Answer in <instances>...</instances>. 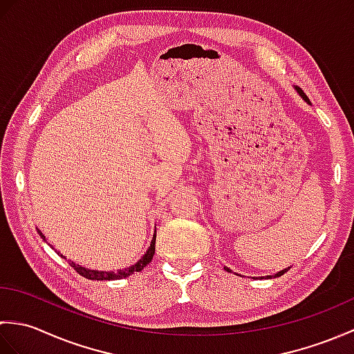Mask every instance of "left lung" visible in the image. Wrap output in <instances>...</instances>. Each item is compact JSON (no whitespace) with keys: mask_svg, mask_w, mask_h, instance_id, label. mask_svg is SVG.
Returning a JSON list of instances; mask_svg holds the SVG:
<instances>
[{"mask_svg":"<svg viewBox=\"0 0 354 354\" xmlns=\"http://www.w3.org/2000/svg\"><path fill=\"white\" fill-rule=\"evenodd\" d=\"M295 89H297V91H298V94H299V95H301V97H303V99H304V100H306L307 103H310V102H309V99H307V95H306V94L303 93V89H301V88H298V86H295ZM225 269H227V270H230L228 268H225ZM288 269H289V268H288ZM288 269H283V270H280V272H277V274H275V277H281V275H283V274H284V272H286V270H288ZM270 278H272V277H270Z\"/></svg>","mask_w":354,"mask_h":354,"instance_id":"1","label":"left lung"}]
</instances>
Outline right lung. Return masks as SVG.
Listing matches in <instances>:
<instances>
[{
	"mask_svg": "<svg viewBox=\"0 0 354 354\" xmlns=\"http://www.w3.org/2000/svg\"><path fill=\"white\" fill-rule=\"evenodd\" d=\"M37 230V228H36ZM37 232H39V236L45 240V236L42 234V232L37 230ZM155 240H156V236L153 234V239H152V242H150V246H149V250L146 251V254L142 255V257L135 263L133 266H131V268H124V269H118V270H109V272H106V270H94V269H88V268H84V266H80V265H77V263H74V261H70V265H71V268H74V270H77V272L82 275V277H85V278H88V280H99V281H102V280H118V278H126V277H129V275H132L133 272H140V270H142L145 269L150 261H152V259H153V254H155ZM45 242H47V240H45ZM53 248V246H51ZM59 254V252H57ZM61 257H64V255H61ZM65 259V257H64Z\"/></svg>",
	"mask_w": 354,
	"mask_h": 354,
	"instance_id": "add662e5",
	"label": "right lung"
}]
</instances>
